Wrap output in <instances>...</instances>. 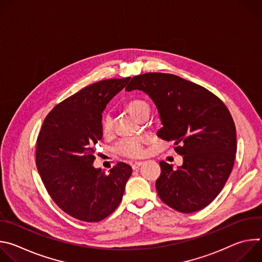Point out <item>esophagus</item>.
<instances>
[{
    "mask_svg": "<svg viewBox=\"0 0 262 262\" xmlns=\"http://www.w3.org/2000/svg\"><path fill=\"white\" fill-rule=\"evenodd\" d=\"M142 165H143V162H136V163L132 166V168H133V170H138Z\"/></svg>",
    "mask_w": 262,
    "mask_h": 262,
    "instance_id": "esophagus-1",
    "label": "esophagus"
}]
</instances>
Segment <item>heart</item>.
Masks as SVG:
<instances>
[{"label": "heart", "instance_id": "obj_1", "mask_svg": "<svg viewBox=\"0 0 262 262\" xmlns=\"http://www.w3.org/2000/svg\"><path fill=\"white\" fill-rule=\"evenodd\" d=\"M127 110L129 113L136 117L138 120L144 116L149 115L150 112V105L149 103L141 98H136L130 100L127 105ZM112 129H113V118L110 113H104L101 118V132L103 135L111 134ZM143 143L144 139L142 138H125L122 139L115 147V150L120 156L130 158V159H137L143 156Z\"/></svg>", "mask_w": 262, "mask_h": 262}]
</instances>
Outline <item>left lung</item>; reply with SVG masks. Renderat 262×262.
I'll use <instances>...</instances> for the list:
<instances>
[{
	"instance_id": "left-lung-1",
	"label": "left lung",
	"mask_w": 262,
	"mask_h": 262,
	"mask_svg": "<svg viewBox=\"0 0 262 262\" xmlns=\"http://www.w3.org/2000/svg\"><path fill=\"white\" fill-rule=\"evenodd\" d=\"M125 90H141L152 99L163 124L158 136L173 141L183 159L176 170L160 162L156 186L162 201L183 213L207 206L225 185L236 154L235 125L226 105L204 87L170 73L136 76Z\"/></svg>"
}]
</instances>
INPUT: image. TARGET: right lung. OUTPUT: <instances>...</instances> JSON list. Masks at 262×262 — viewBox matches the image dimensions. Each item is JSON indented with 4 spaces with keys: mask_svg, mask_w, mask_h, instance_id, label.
<instances>
[{
    "mask_svg": "<svg viewBox=\"0 0 262 262\" xmlns=\"http://www.w3.org/2000/svg\"><path fill=\"white\" fill-rule=\"evenodd\" d=\"M129 80L100 81L66 98L50 112L37 138L36 166L46 189L74 219L99 222L122 200L132 167L120 162L105 174L92 164L102 112Z\"/></svg>",
    "mask_w": 262,
    "mask_h": 262,
    "instance_id": "1",
    "label": "right lung"
}]
</instances>
